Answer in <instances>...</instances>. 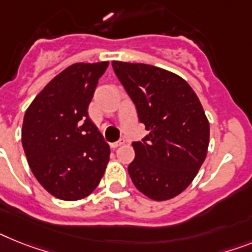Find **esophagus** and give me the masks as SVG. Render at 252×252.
Returning a JSON list of instances; mask_svg holds the SVG:
<instances>
[{
    "label": "esophagus",
    "mask_w": 252,
    "mask_h": 252,
    "mask_svg": "<svg viewBox=\"0 0 252 252\" xmlns=\"http://www.w3.org/2000/svg\"><path fill=\"white\" fill-rule=\"evenodd\" d=\"M124 145V139H120V141H116V142H113V143H110V147L111 149H116V147H119V146Z\"/></svg>",
    "instance_id": "obj_1"
}]
</instances>
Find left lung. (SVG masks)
Segmentation results:
<instances>
[{"label":"left lung","instance_id":"8db88e82","mask_svg":"<svg viewBox=\"0 0 252 252\" xmlns=\"http://www.w3.org/2000/svg\"><path fill=\"white\" fill-rule=\"evenodd\" d=\"M113 67L150 132L132 143L133 185L151 200H170L191 185L208 154L210 126L201 102L172 71L123 61H113Z\"/></svg>","mask_w":252,"mask_h":252}]
</instances>
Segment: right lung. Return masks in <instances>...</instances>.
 Instances as JSON below:
<instances>
[{
  "label": "right lung",
  "instance_id": "1",
  "mask_svg": "<svg viewBox=\"0 0 252 252\" xmlns=\"http://www.w3.org/2000/svg\"><path fill=\"white\" fill-rule=\"evenodd\" d=\"M107 66V61L70 65L25 111L22 142L32 173L60 200L77 201L92 193L109 162V145L88 118V106Z\"/></svg>",
  "mask_w": 252,
  "mask_h": 252
}]
</instances>
